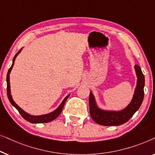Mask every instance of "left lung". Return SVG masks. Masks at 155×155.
<instances>
[{
  "mask_svg": "<svg viewBox=\"0 0 155 155\" xmlns=\"http://www.w3.org/2000/svg\"><path fill=\"white\" fill-rule=\"evenodd\" d=\"M137 76V84L131 101L125 108L119 111L104 110L98 107L94 95L90 92L89 110L91 118L102 126H119L125 124L138 110L144 98L145 77L138 65H135Z\"/></svg>",
  "mask_w": 155,
  "mask_h": 155,
  "instance_id": "left-lung-1",
  "label": "left lung"
}]
</instances>
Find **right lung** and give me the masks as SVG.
<instances>
[{
	"mask_svg": "<svg viewBox=\"0 0 155 155\" xmlns=\"http://www.w3.org/2000/svg\"><path fill=\"white\" fill-rule=\"evenodd\" d=\"M22 48L19 50V51L17 52L16 53V55H15L14 58L12 60V66L10 67V68L9 69V70L8 71L7 74V78H6V81H7V94H8V99H9L10 103L12 104V106H14L15 108L18 110V112H19V114L21 115V117H23L25 120H27V121L30 122V123H34V124H38V123H48V122H51L52 121H53L54 119H55L57 117H58L59 115L60 114L61 112H62L63 107H64L65 102H66L67 98H68L70 94L67 95V96L65 97V98L62 100V103L60 104V106L58 107V108L56 109L55 110H54L53 112H50L48 114H42V115H31L29 114H28L27 112H26L25 111H24L22 109L17 105V104L15 103L14 100L12 99V95H11V91H10V74L11 72V70L13 67V65L15 64V59H16L17 56L19 55V53H20Z\"/></svg>",
	"mask_w": 155,
	"mask_h": 155,
	"instance_id": "right-lung-1",
	"label": "right lung"
}]
</instances>
